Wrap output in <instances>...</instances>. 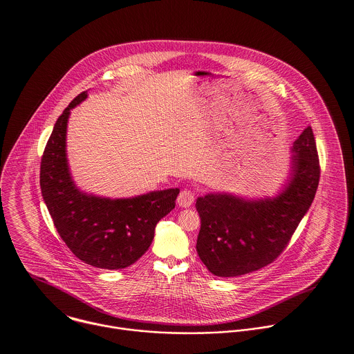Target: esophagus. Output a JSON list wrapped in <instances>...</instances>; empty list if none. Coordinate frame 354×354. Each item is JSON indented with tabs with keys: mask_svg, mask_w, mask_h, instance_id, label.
Segmentation results:
<instances>
[{
	"mask_svg": "<svg viewBox=\"0 0 354 354\" xmlns=\"http://www.w3.org/2000/svg\"><path fill=\"white\" fill-rule=\"evenodd\" d=\"M196 199V194L190 190H183L178 196V203L180 207H190Z\"/></svg>",
	"mask_w": 354,
	"mask_h": 354,
	"instance_id": "1",
	"label": "esophagus"
}]
</instances>
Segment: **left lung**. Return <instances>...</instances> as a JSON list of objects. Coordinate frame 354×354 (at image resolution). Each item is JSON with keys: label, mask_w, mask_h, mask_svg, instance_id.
<instances>
[{"label": "left lung", "mask_w": 354, "mask_h": 354, "mask_svg": "<svg viewBox=\"0 0 354 354\" xmlns=\"http://www.w3.org/2000/svg\"><path fill=\"white\" fill-rule=\"evenodd\" d=\"M290 175L273 198L247 199L230 193L196 198L201 217L199 259L212 274L237 277L274 262L314 201L320 178L311 126L293 142Z\"/></svg>", "instance_id": "left-lung-1"}]
</instances>
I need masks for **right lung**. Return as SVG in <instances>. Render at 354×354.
<instances>
[{"label":"right lung","instance_id":"obj_1","mask_svg":"<svg viewBox=\"0 0 354 354\" xmlns=\"http://www.w3.org/2000/svg\"><path fill=\"white\" fill-rule=\"evenodd\" d=\"M86 96V91L81 92L57 119L41 156L40 189L54 225L71 251L86 265L119 270L147 252L156 224L175 207L179 189L118 199L81 192L69 171L66 129L71 110Z\"/></svg>","mask_w":354,"mask_h":354}]
</instances>
